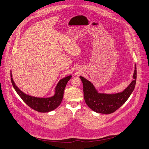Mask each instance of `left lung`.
<instances>
[{"instance_id":"obj_1","label":"left lung","mask_w":149,"mask_h":149,"mask_svg":"<svg viewBox=\"0 0 149 149\" xmlns=\"http://www.w3.org/2000/svg\"><path fill=\"white\" fill-rule=\"evenodd\" d=\"M79 78L83 84L84 97L87 106L96 112L110 114L123 105L133 91L136 83L137 68L135 66L134 79L128 87L123 92L115 94L99 93L89 81L83 77Z\"/></svg>"}]
</instances>
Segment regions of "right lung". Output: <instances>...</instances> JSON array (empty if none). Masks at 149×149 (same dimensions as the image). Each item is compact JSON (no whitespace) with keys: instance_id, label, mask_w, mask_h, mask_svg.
Returning a JSON list of instances; mask_svg holds the SVG:
<instances>
[{"instance_id":"add662e5","label":"right lung","mask_w":149,"mask_h":149,"mask_svg":"<svg viewBox=\"0 0 149 149\" xmlns=\"http://www.w3.org/2000/svg\"><path fill=\"white\" fill-rule=\"evenodd\" d=\"M10 79L12 86L22 100L33 109L39 112H49L55 110L61 104L63 96V91L68 81L71 79V75L68 76L59 81L55 89V94L53 96L49 98H38L32 97L22 92L15 85L12 78L10 73Z\"/></svg>"}]
</instances>
